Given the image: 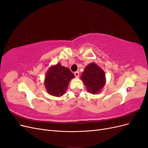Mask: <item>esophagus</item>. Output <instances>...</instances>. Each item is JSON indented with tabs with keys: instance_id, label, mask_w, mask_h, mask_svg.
Instances as JSON below:
<instances>
[{
	"instance_id": "1",
	"label": "esophagus",
	"mask_w": 148,
	"mask_h": 148,
	"mask_svg": "<svg viewBox=\"0 0 148 148\" xmlns=\"http://www.w3.org/2000/svg\"><path fill=\"white\" fill-rule=\"evenodd\" d=\"M74 75H75V77H77V78L79 77V71H75V72L74 73Z\"/></svg>"
}]
</instances>
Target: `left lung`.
I'll return each mask as SVG.
<instances>
[{"label":"left lung","instance_id":"1","mask_svg":"<svg viewBox=\"0 0 148 148\" xmlns=\"http://www.w3.org/2000/svg\"><path fill=\"white\" fill-rule=\"evenodd\" d=\"M87 90L92 94H97L104 87L106 83L104 71L95 63L89 64L81 77Z\"/></svg>","mask_w":148,"mask_h":148}]
</instances>
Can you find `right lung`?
Instances as JSON below:
<instances>
[{"label": "right lung", "mask_w": 148, "mask_h": 148, "mask_svg": "<svg viewBox=\"0 0 148 148\" xmlns=\"http://www.w3.org/2000/svg\"><path fill=\"white\" fill-rule=\"evenodd\" d=\"M75 77L69 69L60 63L51 67L46 75L44 84L47 91L55 96H62L65 92L71 79Z\"/></svg>", "instance_id": "right-lung-1"}]
</instances>
